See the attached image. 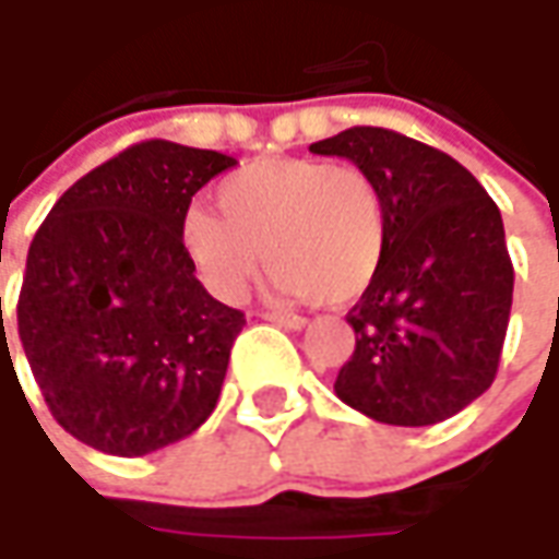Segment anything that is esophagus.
<instances>
[{
  "instance_id": "esophagus-1",
  "label": "esophagus",
  "mask_w": 559,
  "mask_h": 559,
  "mask_svg": "<svg viewBox=\"0 0 559 559\" xmlns=\"http://www.w3.org/2000/svg\"><path fill=\"white\" fill-rule=\"evenodd\" d=\"M261 317H264V320H270V323H276V326H286V330H305V326H308V320H305V317H298V313L264 311Z\"/></svg>"
}]
</instances>
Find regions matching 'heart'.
Instances as JSON below:
<instances>
[{
	"instance_id": "1",
	"label": "heart",
	"mask_w": 559,
	"mask_h": 559,
	"mask_svg": "<svg viewBox=\"0 0 559 559\" xmlns=\"http://www.w3.org/2000/svg\"><path fill=\"white\" fill-rule=\"evenodd\" d=\"M214 214L189 204L180 246L199 280L224 301L242 298L267 248L270 289L280 298L326 305L370 289L385 248L376 183L355 167L311 158H264L217 183Z\"/></svg>"
}]
</instances>
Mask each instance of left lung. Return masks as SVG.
<instances>
[{
  "label": "left lung",
  "mask_w": 559,
  "mask_h": 559,
  "mask_svg": "<svg viewBox=\"0 0 559 559\" xmlns=\"http://www.w3.org/2000/svg\"><path fill=\"white\" fill-rule=\"evenodd\" d=\"M364 170L382 195L385 248L348 311L355 355L335 395L389 426H432L495 382L513 305L504 221L451 155L382 127L311 145Z\"/></svg>",
  "instance_id": "1"
}]
</instances>
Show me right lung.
<instances>
[{"label": "right lung", "mask_w": 559, "mask_h": 559, "mask_svg": "<svg viewBox=\"0 0 559 559\" xmlns=\"http://www.w3.org/2000/svg\"><path fill=\"white\" fill-rule=\"evenodd\" d=\"M233 164L211 148L140 142L80 177L36 229L17 335L52 417L83 444L142 457L217 407L246 313L195 280L180 217Z\"/></svg>", "instance_id": "obj_1"}]
</instances>
